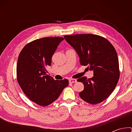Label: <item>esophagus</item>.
I'll return each mask as SVG.
<instances>
[{"instance_id": "esophagus-1", "label": "esophagus", "mask_w": 132, "mask_h": 132, "mask_svg": "<svg viewBox=\"0 0 132 132\" xmlns=\"http://www.w3.org/2000/svg\"><path fill=\"white\" fill-rule=\"evenodd\" d=\"M69 81L70 83H74V82H76L77 80L74 79H70L69 80Z\"/></svg>"}]
</instances>
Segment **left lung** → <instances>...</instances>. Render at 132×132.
<instances>
[{"instance_id": "obj_1", "label": "left lung", "mask_w": 132, "mask_h": 132, "mask_svg": "<svg viewBox=\"0 0 132 132\" xmlns=\"http://www.w3.org/2000/svg\"><path fill=\"white\" fill-rule=\"evenodd\" d=\"M64 38L79 55L80 64L87 65L94 76L82 77L84 90L80 97L88 103L97 104L108 98L114 90L119 79L117 53L106 39L90 34L65 35Z\"/></svg>"}]
</instances>
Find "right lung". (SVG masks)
I'll return each mask as SVG.
<instances>
[{"label": "right lung", "mask_w": 132, "mask_h": 132, "mask_svg": "<svg viewBox=\"0 0 132 132\" xmlns=\"http://www.w3.org/2000/svg\"><path fill=\"white\" fill-rule=\"evenodd\" d=\"M62 37H46L27 44L21 50L17 64V81L29 99L40 106H47L57 99L69 85L67 79L55 80L46 74L52 56Z\"/></svg>", "instance_id": "right-lung-1"}]
</instances>
